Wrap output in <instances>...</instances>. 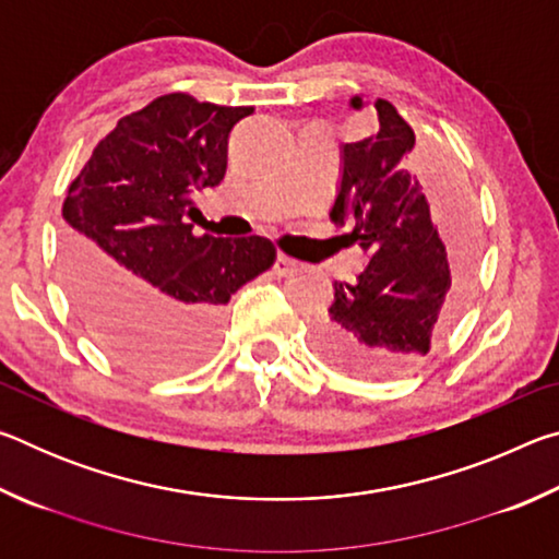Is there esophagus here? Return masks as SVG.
<instances>
[{
	"label": "esophagus",
	"mask_w": 559,
	"mask_h": 559,
	"mask_svg": "<svg viewBox=\"0 0 559 559\" xmlns=\"http://www.w3.org/2000/svg\"><path fill=\"white\" fill-rule=\"evenodd\" d=\"M298 266H300V263L296 259L286 257V253H278L276 263H273V271H276L278 276H290L293 271H298Z\"/></svg>",
	"instance_id": "esophagus-1"
}]
</instances>
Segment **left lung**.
<instances>
[{
    "instance_id": "obj_1",
    "label": "left lung",
    "mask_w": 559,
    "mask_h": 559,
    "mask_svg": "<svg viewBox=\"0 0 559 559\" xmlns=\"http://www.w3.org/2000/svg\"><path fill=\"white\" fill-rule=\"evenodd\" d=\"M365 106L362 96L349 108ZM380 130L343 147V179L330 219L370 261L353 283L335 281V300L318 320V355L340 372L390 380L421 365L447 333L468 288L473 234L453 219L433 224L419 177L406 169L414 130L390 100H374ZM433 187L453 194L441 173Z\"/></svg>"
}]
</instances>
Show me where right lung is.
I'll use <instances>...</instances> for the list:
<instances>
[{
    "instance_id": "obj_1",
    "label": "right lung",
    "mask_w": 559,
    "mask_h": 559,
    "mask_svg": "<svg viewBox=\"0 0 559 559\" xmlns=\"http://www.w3.org/2000/svg\"><path fill=\"white\" fill-rule=\"evenodd\" d=\"M251 106L167 93L120 118L69 185L63 278L98 343L138 372H177L212 353L222 310L269 271L266 236L194 234L192 192L226 173L229 132Z\"/></svg>"
}]
</instances>
